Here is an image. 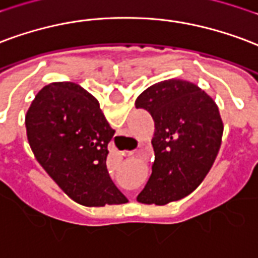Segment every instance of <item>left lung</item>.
I'll list each match as a JSON object with an SVG mask.
<instances>
[{
    "instance_id": "left-lung-1",
    "label": "left lung",
    "mask_w": 258,
    "mask_h": 258,
    "mask_svg": "<svg viewBox=\"0 0 258 258\" xmlns=\"http://www.w3.org/2000/svg\"><path fill=\"white\" fill-rule=\"evenodd\" d=\"M154 120V163L138 200L165 205L201 184L221 145L219 108L197 85L169 79L150 86L135 101Z\"/></svg>"
}]
</instances>
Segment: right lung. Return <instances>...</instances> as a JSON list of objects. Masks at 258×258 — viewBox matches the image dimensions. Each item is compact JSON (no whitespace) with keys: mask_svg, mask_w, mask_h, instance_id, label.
<instances>
[{"mask_svg":"<svg viewBox=\"0 0 258 258\" xmlns=\"http://www.w3.org/2000/svg\"><path fill=\"white\" fill-rule=\"evenodd\" d=\"M26 128L38 163L74 201L85 207L128 201L106 169L114 130L83 87L72 82L45 86L28 108Z\"/></svg>","mask_w":258,"mask_h":258,"instance_id":"right-lung-1","label":"right lung"}]
</instances>
